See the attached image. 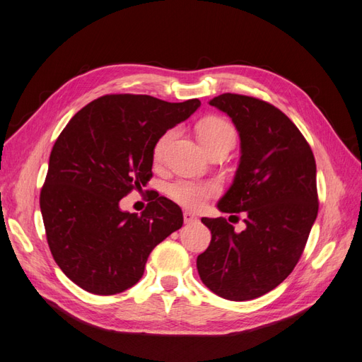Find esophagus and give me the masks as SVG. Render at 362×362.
Returning a JSON list of instances; mask_svg holds the SVG:
<instances>
[{
  "label": "esophagus",
  "instance_id": "esophagus-1",
  "mask_svg": "<svg viewBox=\"0 0 362 362\" xmlns=\"http://www.w3.org/2000/svg\"><path fill=\"white\" fill-rule=\"evenodd\" d=\"M183 220H185V223H194V221H197V215H194L192 212H189V211H185L183 212Z\"/></svg>",
  "mask_w": 362,
  "mask_h": 362
}]
</instances>
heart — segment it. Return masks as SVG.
I'll use <instances>...</instances> for the list:
<instances>
[{"label":"heart","instance_id":"b5f03b06","mask_svg":"<svg viewBox=\"0 0 362 362\" xmlns=\"http://www.w3.org/2000/svg\"><path fill=\"white\" fill-rule=\"evenodd\" d=\"M177 136V130L170 129L163 133L154 146V159L162 160L167 148L173 139ZM199 136L203 147L212 146L215 142H229L233 146L235 142V130L229 122L220 117H208L204 118L199 126ZM167 192L175 203L185 206L188 209H200L206 202L214 199L220 192V187L215 182H197L180 179L168 185Z\"/></svg>","mask_w":362,"mask_h":362}]
</instances>
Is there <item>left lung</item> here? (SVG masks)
Here are the masks:
<instances>
[{"label": "left lung", "mask_w": 362, "mask_h": 362, "mask_svg": "<svg viewBox=\"0 0 362 362\" xmlns=\"http://www.w3.org/2000/svg\"><path fill=\"white\" fill-rule=\"evenodd\" d=\"M209 105L232 118L241 139L233 183L216 206L244 212L245 229L235 232L223 216L202 218L212 238L197 270L216 296L252 300L282 284L300 259L318 212L315 159L296 124L270 103L227 92Z\"/></svg>", "instance_id": "obj_1"}]
</instances>
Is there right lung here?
Wrapping results in <instances>:
<instances>
[{"mask_svg":"<svg viewBox=\"0 0 362 362\" xmlns=\"http://www.w3.org/2000/svg\"><path fill=\"white\" fill-rule=\"evenodd\" d=\"M113 94L90 101L62 130L40 191L47 241L56 264L85 291L112 296L144 274L148 255L183 224L182 209L156 194L141 215L119 200L151 179L158 139L200 107Z\"/></svg>","mask_w":362,"mask_h":362,"instance_id":"right-lung-1","label":"right lung"}]
</instances>
